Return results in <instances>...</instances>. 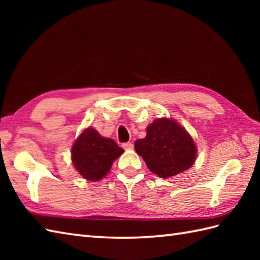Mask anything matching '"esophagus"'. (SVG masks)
I'll return each instance as SVG.
<instances>
[{"label":"esophagus","mask_w":260,"mask_h":260,"mask_svg":"<svg viewBox=\"0 0 260 260\" xmlns=\"http://www.w3.org/2000/svg\"><path fill=\"white\" fill-rule=\"evenodd\" d=\"M133 147H134V145L132 144V143H124V144H123V148H124V150H126V151L133 150Z\"/></svg>","instance_id":"esophagus-1"}]
</instances>
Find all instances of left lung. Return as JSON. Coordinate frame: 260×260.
<instances>
[{
  "mask_svg": "<svg viewBox=\"0 0 260 260\" xmlns=\"http://www.w3.org/2000/svg\"><path fill=\"white\" fill-rule=\"evenodd\" d=\"M135 151L151 172L170 178L190 169L197 147L192 137L175 121L158 118L148 125L146 136L135 142Z\"/></svg>",
  "mask_w": 260,
  "mask_h": 260,
  "instance_id": "obj_1",
  "label": "left lung"
}]
</instances>
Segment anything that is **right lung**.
<instances>
[{"label":"right lung","instance_id":"obj_1","mask_svg":"<svg viewBox=\"0 0 260 260\" xmlns=\"http://www.w3.org/2000/svg\"><path fill=\"white\" fill-rule=\"evenodd\" d=\"M123 152L114 140L105 139L91 127L82 132L71 148L75 168L89 181L103 179Z\"/></svg>","mask_w":260,"mask_h":260}]
</instances>
